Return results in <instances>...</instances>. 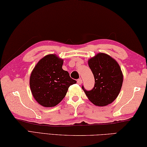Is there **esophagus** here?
Masks as SVG:
<instances>
[{
  "label": "esophagus",
  "instance_id": "esophagus-1",
  "mask_svg": "<svg viewBox=\"0 0 147 147\" xmlns=\"http://www.w3.org/2000/svg\"><path fill=\"white\" fill-rule=\"evenodd\" d=\"M82 83V80H81V79H78V80H77V84H79V85H80Z\"/></svg>",
  "mask_w": 147,
  "mask_h": 147
}]
</instances>
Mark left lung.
<instances>
[{"instance_id":"left-lung-1","label":"left lung","mask_w":147,"mask_h":147,"mask_svg":"<svg viewBox=\"0 0 147 147\" xmlns=\"http://www.w3.org/2000/svg\"><path fill=\"white\" fill-rule=\"evenodd\" d=\"M94 77V87L91 90L82 89L94 105L104 107L116 99L121 90L123 75L117 61L111 56L99 53L88 60Z\"/></svg>"}]
</instances>
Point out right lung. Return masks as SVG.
Wrapping results in <instances>:
<instances>
[{
	"label": "right lung",
	"mask_w": 147,
	"mask_h": 147,
	"mask_svg": "<svg viewBox=\"0 0 147 147\" xmlns=\"http://www.w3.org/2000/svg\"><path fill=\"white\" fill-rule=\"evenodd\" d=\"M63 60L55 54L45 56L36 63L29 78V86L37 103L52 107L62 101L69 87L76 83L62 69Z\"/></svg>",
	"instance_id": "add662e5"
}]
</instances>
